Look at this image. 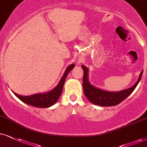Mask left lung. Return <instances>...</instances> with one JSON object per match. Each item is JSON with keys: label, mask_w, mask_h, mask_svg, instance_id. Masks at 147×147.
<instances>
[{"label": "left lung", "mask_w": 147, "mask_h": 147, "mask_svg": "<svg viewBox=\"0 0 147 147\" xmlns=\"http://www.w3.org/2000/svg\"><path fill=\"white\" fill-rule=\"evenodd\" d=\"M84 71L83 76V90L85 96L92 104L100 106H114L125 100L134 90L142 78L143 71L139 76L137 82L131 87L120 91L112 92L100 89L92 85L88 81V69L82 65Z\"/></svg>", "instance_id": "1"}]
</instances>
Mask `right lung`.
Listing matches in <instances>:
<instances>
[{"label": "right lung", "instance_id": "1", "mask_svg": "<svg viewBox=\"0 0 147 147\" xmlns=\"http://www.w3.org/2000/svg\"><path fill=\"white\" fill-rule=\"evenodd\" d=\"M75 67L74 64H71L67 67L66 70L64 72V74L60 80L59 84L57 86H55L53 89L46 93H41L34 94V95L28 96L20 95L18 94L14 93L16 97L20 99L22 101L24 102L25 104L30 105V106L37 107V108H49V107L53 106L54 104L57 102L58 99H59L60 96L62 93L63 85H64L65 81L67 76L69 72Z\"/></svg>", "mask_w": 147, "mask_h": 147}]
</instances>
